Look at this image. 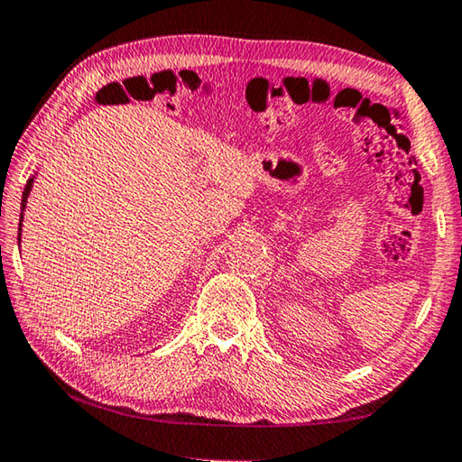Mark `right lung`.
<instances>
[{
    "label": "right lung",
    "mask_w": 462,
    "mask_h": 462,
    "mask_svg": "<svg viewBox=\"0 0 462 462\" xmlns=\"http://www.w3.org/2000/svg\"><path fill=\"white\" fill-rule=\"evenodd\" d=\"M32 183H34V177H30L26 187H24V193H22V214H20V226H18V240L22 236V220H24V209H26L28 195H30V191H32Z\"/></svg>",
    "instance_id": "obj_1"
}]
</instances>
